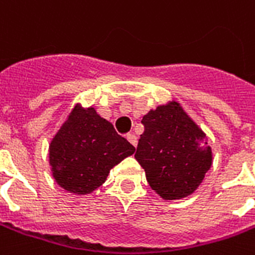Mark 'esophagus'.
I'll list each match as a JSON object with an SVG mask.
<instances>
[{
    "label": "esophagus",
    "instance_id": "obj_1",
    "mask_svg": "<svg viewBox=\"0 0 255 255\" xmlns=\"http://www.w3.org/2000/svg\"><path fill=\"white\" fill-rule=\"evenodd\" d=\"M127 140H128V141H129V142H131V144L134 146V148L137 146V137H136V134L128 133V134H127Z\"/></svg>",
    "mask_w": 255,
    "mask_h": 255
}]
</instances>
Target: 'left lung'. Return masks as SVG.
Wrapping results in <instances>:
<instances>
[{
	"label": "left lung",
	"instance_id": "obj_1",
	"mask_svg": "<svg viewBox=\"0 0 255 255\" xmlns=\"http://www.w3.org/2000/svg\"><path fill=\"white\" fill-rule=\"evenodd\" d=\"M141 123L134 158L149 186L165 200L191 195L212 165L206 133L175 101L150 110Z\"/></svg>",
	"mask_w": 255,
	"mask_h": 255
}]
</instances>
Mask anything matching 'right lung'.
I'll return each mask as SVG.
<instances>
[{
  "label": "right lung",
  "mask_w": 255,
  "mask_h": 255,
  "mask_svg": "<svg viewBox=\"0 0 255 255\" xmlns=\"http://www.w3.org/2000/svg\"><path fill=\"white\" fill-rule=\"evenodd\" d=\"M134 153L94 107H73L49 144V165L60 187L78 195L105 183L110 170Z\"/></svg>",
  "instance_id": "add662e5"
}]
</instances>
